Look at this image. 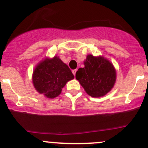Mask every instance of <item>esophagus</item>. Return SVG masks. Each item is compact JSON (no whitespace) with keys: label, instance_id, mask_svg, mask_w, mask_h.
I'll use <instances>...</instances> for the list:
<instances>
[{"label":"esophagus","instance_id":"34e87169","mask_svg":"<svg viewBox=\"0 0 148 148\" xmlns=\"http://www.w3.org/2000/svg\"><path fill=\"white\" fill-rule=\"evenodd\" d=\"M77 69H74V70H72V73H73V74H74V76L76 75V72H77Z\"/></svg>","mask_w":148,"mask_h":148}]
</instances>
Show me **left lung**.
<instances>
[{
	"label": "left lung",
	"mask_w": 148,
	"mask_h": 148,
	"mask_svg": "<svg viewBox=\"0 0 148 148\" xmlns=\"http://www.w3.org/2000/svg\"><path fill=\"white\" fill-rule=\"evenodd\" d=\"M84 67L76 73L85 92L92 97H101L110 92L116 81V70L112 64L102 56L87 55Z\"/></svg>",
	"instance_id": "8db88e82"
}]
</instances>
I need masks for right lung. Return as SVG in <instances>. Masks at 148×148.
Segmentation results:
<instances>
[{
  "mask_svg": "<svg viewBox=\"0 0 148 148\" xmlns=\"http://www.w3.org/2000/svg\"><path fill=\"white\" fill-rule=\"evenodd\" d=\"M74 78L69 66L59 57L41 61L34 69L32 82L36 90L47 98L59 96L67 82Z\"/></svg>",
  "mask_w": 148,
  "mask_h": 148,
  "instance_id": "1",
  "label": "right lung"
}]
</instances>
